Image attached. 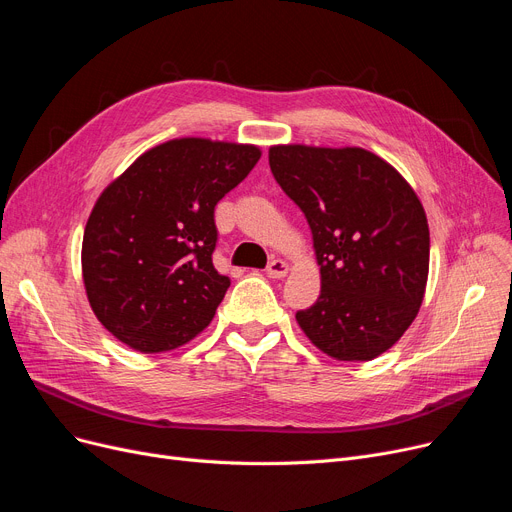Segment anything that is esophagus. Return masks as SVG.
Wrapping results in <instances>:
<instances>
[{
    "label": "esophagus",
    "mask_w": 512,
    "mask_h": 512,
    "mask_svg": "<svg viewBox=\"0 0 512 512\" xmlns=\"http://www.w3.org/2000/svg\"><path fill=\"white\" fill-rule=\"evenodd\" d=\"M287 271H289V266H287V262H283V260H271L269 262V266H266V275H269L271 279H283L285 275H287Z\"/></svg>",
    "instance_id": "obj_1"
}]
</instances>
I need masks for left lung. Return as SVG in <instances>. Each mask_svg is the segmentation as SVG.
<instances>
[{
  "label": "left lung",
  "instance_id": "obj_1",
  "mask_svg": "<svg viewBox=\"0 0 512 512\" xmlns=\"http://www.w3.org/2000/svg\"><path fill=\"white\" fill-rule=\"evenodd\" d=\"M275 181L304 212L321 296L298 310L310 342L335 360H373L415 321L429 275V227L398 170L362 148L273 145Z\"/></svg>",
  "mask_w": 512,
  "mask_h": 512
}]
</instances>
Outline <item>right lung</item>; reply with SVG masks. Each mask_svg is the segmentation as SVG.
Instances as JSON below:
<instances>
[{
  "instance_id": "right-lung-1",
  "label": "right lung",
  "mask_w": 512,
  "mask_h": 512,
  "mask_svg": "<svg viewBox=\"0 0 512 512\" xmlns=\"http://www.w3.org/2000/svg\"><path fill=\"white\" fill-rule=\"evenodd\" d=\"M258 160L256 145L183 137L141 154L102 191L81 264L89 304L116 339L152 354L210 325L231 285L212 264L214 206Z\"/></svg>"
}]
</instances>
